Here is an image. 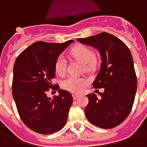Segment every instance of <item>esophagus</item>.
<instances>
[{
	"label": "esophagus",
	"instance_id": "34e87169",
	"mask_svg": "<svg viewBox=\"0 0 147 147\" xmlns=\"http://www.w3.org/2000/svg\"><path fill=\"white\" fill-rule=\"evenodd\" d=\"M78 98H79V95H77V94H74V95H73L74 100H76V99Z\"/></svg>",
	"mask_w": 147,
	"mask_h": 147
}]
</instances>
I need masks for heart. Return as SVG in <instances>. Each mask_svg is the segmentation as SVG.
<instances>
[{
    "instance_id": "1",
    "label": "heart",
    "mask_w": 147,
    "mask_h": 147,
    "mask_svg": "<svg viewBox=\"0 0 147 147\" xmlns=\"http://www.w3.org/2000/svg\"><path fill=\"white\" fill-rule=\"evenodd\" d=\"M71 55L81 61L85 65L92 64L94 61L95 55L91 49L86 45H77L71 50ZM67 68V61L64 56H59L55 62V71L56 73L63 76L66 73ZM86 81L83 78L76 76H70L64 80L61 86L64 90L72 93H80L84 88Z\"/></svg>"
}]
</instances>
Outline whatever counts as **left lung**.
<instances>
[{
  "label": "left lung",
  "instance_id": "8db88e82",
  "mask_svg": "<svg viewBox=\"0 0 147 147\" xmlns=\"http://www.w3.org/2000/svg\"><path fill=\"white\" fill-rule=\"evenodd\" d=\"M77 40L97 49L102 58L93 87L105 90L99 98L94 93L86 95V117L98 127L113 128L126 120L135 101L137 77L131 53L120 39L107 32Z\"/></svg>",
  "mask_w": 147,
  "mask_h": 147
}]
</instances>
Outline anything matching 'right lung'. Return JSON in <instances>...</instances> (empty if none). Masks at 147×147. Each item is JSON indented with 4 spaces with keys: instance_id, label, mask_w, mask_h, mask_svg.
I'll use <instances>...</instances> for the list:
<instances>
[{
    "instance_id": "1",
    "label": "right lung",
    "mask_w": 147,
    "mask_h": 147,
    "mask_svg": "<svg viewBox=\"0 0 147 147\" xmlns=\"http://www.w3.org/2000/svg\"><path fill=\"white\" fill-rule=\"evenodd\" d=\"M73 40L63 43L36 42L21 53L15 61L12 96L24 123L33 131L49 135L66 124L73 99L67 90H59V95L46 96L53 84L55 62Z\"/></svg>"
}]
</instances>
